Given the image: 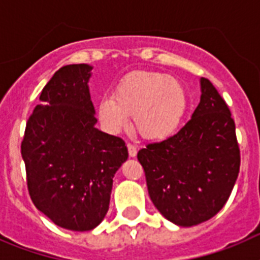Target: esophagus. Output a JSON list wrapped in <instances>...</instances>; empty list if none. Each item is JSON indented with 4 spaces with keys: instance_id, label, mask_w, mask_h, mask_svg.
<instances>
[{
    "instance_id": "obj_1",
    "label": "esophagus",
    "mask_w": 260,
    "mask_h": 260,
    "mask_svg": "<svg viewBox=\"0 0 260 260\" xmlns=\"http://www.w3.org/2000/svg\"><path fill=\"white\" fill-rule=\"evenodd\" d=\"M126 147H128V154H129L131 158H135V156H136V154H138V148H136V146H134V144L128 143V144H126Z\"/></svg>"
}]
</instances>
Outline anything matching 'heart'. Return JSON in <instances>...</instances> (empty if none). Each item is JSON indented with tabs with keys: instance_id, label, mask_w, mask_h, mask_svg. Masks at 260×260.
Masks as SVG:
<instances>
[{
	"instance_id": "1",
	"label": "heart",
	"mask_w": 260,
	"mask_h": 260,
	"mask_svg": "<svg viewBox=\"0 0 260 260\" xmlns=\"http://www.w3.org/2000/svg\"><path fill=\"white\" fill-rule=\"evenodd\" d=\"M189 108L185 86L178 79L154 71H134L114 87L112 97L98 104V117L112 134H118L134 116L143 138L162 140L179 128Z\"/></svg>"
}]
</instances>
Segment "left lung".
Here are the masks:
<instances>
[{
    "mask_svg": "<svg viewBox=\"0 0 260 260\" xmlns=\"http://www.w3.org/2000/svg\"><path fill=\"white\" fill-rule=\"evenodd\" d=\"M200 104L178 134L138 152L156 209L179 226L209 220L225 205L240 169L235 121L216 87L200 79Z\"/></svg>",
    "mask_w": 260,
    "mask_h": 260,
    "instance_id": "obj_1",
    "label": "left lung"
}]
</instances>
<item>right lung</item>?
Segmentation results:
<instances>
[{"label":"right lung","instance_id":"obj_1","mask_svg":"<svg viewBox=\"0 0 260 260\" xmlns=\"http://www.w3.org/2000/svg\"><path fill=\"white\" fill-rule=\"evenodd\" d=\"M90 64L59 69L26 122L21 143L35 206L58 226L90 231L109 209L116 171L128 159L124 140L95 128Z\"/></svg>","mask_w":260,"mask_h":260}]
</instances>
